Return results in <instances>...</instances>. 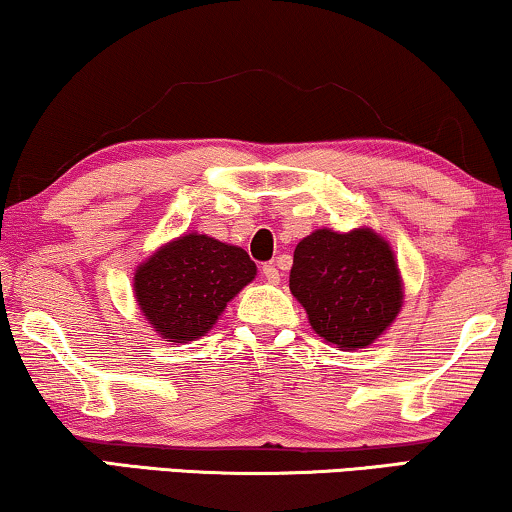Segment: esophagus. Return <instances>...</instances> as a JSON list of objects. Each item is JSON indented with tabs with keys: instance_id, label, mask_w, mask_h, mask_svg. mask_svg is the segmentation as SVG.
Listing matches in <instances>:
<instances>
[{
	"instance_id": "34e87169",
	"label": "esophagus",
	"mask_w": 512,
	"mask_h": 512,
	"mask_svg": "<svg viewBox=\"0 0 512 512\" xmlns=\"http://www.w3.org/2000/svg\"><path fill=\"white\" fill-rule=\"evenodd\" d=\"M263 277L268 279L270 284H277L279 277H282V275H279V268H277L275 263H265V265H263Z\"/></svg>"
}]
</instances>
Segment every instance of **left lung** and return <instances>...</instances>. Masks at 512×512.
Wrapping results in <instances>:
<instances>
[{"instance_id": "1", "label": "left lung", "mask_w": 512, "mask_h": 512, "mask_svg": "<svg viewBox=\"0 0 512 512\" xmlns=\"http://www.w3.org/2000/svg\"><path fill=\"white\" fill-rule=\"evenodd\" d=\"M289 289L312 331L340 349H363L394 324L403 279L394 249L373 228H317L293 251Z\"/></svg>"}]
</instances>
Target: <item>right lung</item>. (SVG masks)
I'll list each match as a JSON object with an SVG mask.
<instances>
[{
	"instance_id": "add662e5",
	"label": "right lung",
	"mask_w": 512,
	"mask_h": 512,
	"mask_svg": "<svg viewBox=\"0 0 512 512\" xmlns=\"http://www.w3.org/2000/svg\"><path fill=\"white\" fill-rule=\"evenodd\" d=\"M254 277L256 263L244 249L184 233L137 265L132 291L153 331L174 345L212 331L226 305Z\"/></svg>"
}]
</instances>
